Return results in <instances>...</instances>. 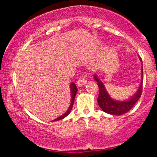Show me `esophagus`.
Here are the masks:
<instances>
[{
  "mask_svg": "<svg viewBox=\"0 0 157 157\" xmlns=\"http://www.w3.org/2000/svg\"><path fill=\"white\" fill-rule=\"evenodd\" d=\"M87 75L80 77V78H79V80H77V85H78L79 86H84L85 84L87 83Z\"/></svg>",
  "mask_w": 157,
  "mask_h": 157,
  "instance_id": "esophagus-1",
  "label": "esophagus"
}]
</instances>
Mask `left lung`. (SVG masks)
I'll list each match as a JSON object with an SVG mask.
<instances>
[{"mask_svg": "<svg viewBox=\"0 0 157 157\" xmlns=\"http://www.w3.org/2000/svg\"><path fill=\"white\" fill-rule=\"evenodd\" d=\"M140 60L142 62V59L140 58ZM94 80L97 82L99 91H100L99 97L97 98V102H98L99 106L101 108V109L104 112L112 115L124 114L132 109L133 106L135 105V103L138 101L139 99L141 97L142 91V81H143V71H142V81L140 82V87H139L134 96L131 97L128 100H125V101H117V100H114L111 98L106 91L103 82L100 80V79L97 77V75H94Z\"/></svg>", "mask_w": 157, "mask_h": 157, "instance_id": "1", "label": "left lung"}]
</instances>
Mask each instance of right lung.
<instances>
[{"label": "right lung", "instance_id": "1", "mask_svg": "<svg viewBox=\"0 0 157 157\" xmlns=\"http://www.w3.org/2000/svg\"><path fill=\"white\" fill-rule=\"evenodd\" d=\"M70 89H71V103H70V105L69 107H68V109L67 111H66V113H63V114L62 115V116L59 117H57V119H55V120H52V121H57V120H62V119H63L66 117H67L68 114H69V113L71 112V109H72V107H73V104H74V102H75V96H76V94L77 92V88L76 86V85H75L74 82H71V85H70Z\"/></svg>", "mask_w": 157, "mask_h": 157}]
</instances>
